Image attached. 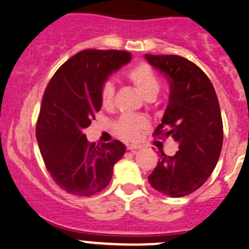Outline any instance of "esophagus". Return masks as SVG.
Returning a JSON list of instances; mask_svg holds the SVG:
<instances>
[{"mask_svg":"<svg viewBox=\"0 0 249 249\" xmlns=\"http://www.w3.org/2000/svg\"><path fill=\"white\" fill-rule=\"evenodd\" d=\"M127 149L128 150H137V149H141V145H138V144H127Z\"/></svg>","mask_w":249,"mask_h":249,"instance_id":"1","label":"esophagus"}]
</instances>
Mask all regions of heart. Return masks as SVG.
I'll return each mask as SVG.
<instances>
[{
    "instance_id": "1",
    "label": "heart",
    "mask_w": 249,
    "mask_h": 249,
    "mask_svg": "<svg viewBox=\"0 0 249 249\" xmlns=\"http://www.w3.org/2000/svg\"><path fill=\"white\" fill-rule=\"evenodd\" d=\"M127 77L134 84L137 90L145 100L154 99L160 90V80L150 66L141 63L132 68ZM115 87L111 80L104 82L100 90L101 105L104 108H111L113 105ZM148 126V120L139 115H123L113 123L116 133L127 141H136L141 136L142 131Z\"/></svg>"
}]
</instances>
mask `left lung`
Returning <instances> with one entry per match:
<instances>
[{
  "mask_svg": "<svg viewBox=\"0 0 249 249\" xmlns=\"http://www.w3.org/2000/svg\"><path fill=\"white\" fill-rule=\"evenodd\" d=\"M145 60L170 82L169 105L154 136L178 143L174 156L161 151L149 183L171 198L184 197L205 183L219 160L224 139L219 100L207 74L187 58L146 53Z\"/></svg>",
  "mask_w": 249,
  "mask_h": 249,
  "instance_id": "1",
  "label": "left lung"
}]
</instances>
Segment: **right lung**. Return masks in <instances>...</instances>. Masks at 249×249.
Segmentation results:
<instances>
[{
  "label": "right lung",
  "mask_w": 249,
  "mask_h": 249,
  "mask_svg": "<svg viewBox=\"0 0 249 249\" xmlns=\"http://www.w3.org/2000/svg\"><path fill=\"white\" fill-rule=\"evenodd\" d=\"M131 58L127 51L84 50L63 63L47 84L36 139L47 171L67 193L90 197L103 191L126 151L120 141L90 144L83 129L100 111L104 82Z\"/></svg>",
  "instance_id": "add662e5"
}]
</instances>
